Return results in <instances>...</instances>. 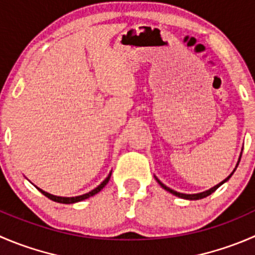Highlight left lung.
I'll return each mask as SVG.
<instances>
[{"mask_svg": "<svg viewBox=\"0 0 255 255\" xmlns=\"http://www.w3.org/2000/svg\"><path fill=\"white\" fill-rule=\"evenodd\" d=\"M241 157H242V154H241ZM241 157H239V158H241ZM239 160H241V159H239ZM239 160H238V164H239ZM233 173H234V170H233ZM233 173H232V174H233ZM232 174H229L228 177H227L226 179L223 180V182H221V183H219V184L214 185V187H213V188H211V189L206 190V192H202V193H197V194H184V193H179V192H175V190L170 189L169 187H167V185H164V184H163V183L160 182V180L158 179L157 177H154V178H155V180H157V182L159 183V185H160V187H162L163 189H165V190H167V192H169V193L174 194V196L179 197V198H183V199H189V201H197V199H202V198H206V197L211 196V194L213 193V192H216V190L218 189V188L221 187V185L223 184V183H226L227 180H228L229 178L232 177Z\"/></svg>", "mask_w": 255, "mask_h": 255, "instance_id": "1", "label": "left lung"}]
</instances>
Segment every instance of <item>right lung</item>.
Masks as SVG:
<instances>
[{
  "label": "right lung",
  "instance_id": "obj_1",
  "mask_svg": "<svg viewBox=\"0 0 255 255\" xmlns=\"http://www.w3.org/2000/svg\"><path fill=\"white\" fill-rule=\"evenodd\" d=\"M111 174H112V172H111L110 174H108V177L106 178V179L103 180V182L101 183V184L98 185L97 188H95V189L91 190V192H88V193L82 194V196H78V197H57V196H53V194L47 193V192H44V190L39 189L38 187H37V189H38L39 192H41V193L43 194V196H46L47 198H49V199H51V201H53V202H57V203H63V204H72V203H77V202H81V201H83V199L90 198V197L95 196V194H97L98 192H101V189H103V187H105V185L107 184V183H108V180H110Z\"/></svg>",
  "mask_w": 255,
  "mask_h": 255
}]
</instances>
